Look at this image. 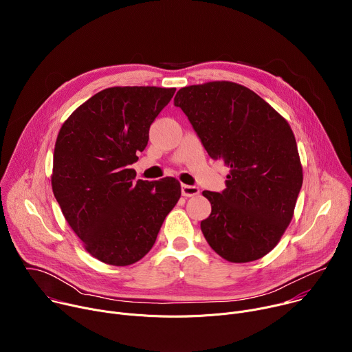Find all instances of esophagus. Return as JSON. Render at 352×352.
Segmentation results:
<instances>
[{
    "label": "esophagus",
    "mask_w": 352,
    "mask_h": 352,
    "mask_svg": "<svg viewBox=\"0 0 352 352\" xmlns=\"http://www.w3.org/2000/svg\"><path fill=\"white\" fill-rule=\"evenodd\" d=\"M181 192H182V196L190 197V196L199 195L200 189H199L197 186H193V185H182V186H181Z\"/></svg>",
    "instance_id": "34e87169"
}]
</instances>
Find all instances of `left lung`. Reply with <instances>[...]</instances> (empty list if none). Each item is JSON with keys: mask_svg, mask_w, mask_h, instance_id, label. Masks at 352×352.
Returning a JSON list of instances; mask_svg holds the SVG:
<instances>
[{"mask_svg": "<svg viewBox=\"0 0 352 352\" xmlns=\"http://www.w3.org/2000/svg\"><path fill=\"white\" fill-rule=\"evenodd\" d=\"M174 104L209 156L230 167L221 193L204 190L212 204L200 223L206 241L228 262L263 258L287 230L302 186L291 126L255 91L227 80L182 87Z\"/></svg>", "mask_w": 352, "mask_h": 352, "instance_id": "left-lung-1", "label": "left lung"}]
</instances>
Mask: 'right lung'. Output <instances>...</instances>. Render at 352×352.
<instances>
[{"label": "right lung", "instance_id": "right-lung-1", "mask_svg": "<svg viewBox=\"0 0 352 352\" xmlns=\"http://www.w3.org/2000/svg\"><path fill=\"white\" fill-rule=\"evenodd\" d=\"M175 89L116 86L91 96L63 124L52 185L65 220L87 252L111 266L140 261L177 205L175 178L136 181L131 164Z\"/></svg>", "mask_w": 352, "mask_h": 352}]
</instances>
